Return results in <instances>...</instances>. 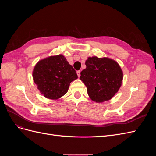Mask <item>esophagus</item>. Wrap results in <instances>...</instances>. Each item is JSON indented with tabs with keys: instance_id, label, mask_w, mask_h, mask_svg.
Listing matches in <instances>:
<instances>
[{
	"instance_id": "34e87169",
	"label": "esophagus",
	"mask_w": 156,
	"mask_h": 156,
	"mask_svg": "<svg viewBox=\"0 0 156 156\" xmlns=\"http://www.w3.org/2000/svg\"><path fill=\"white\" fill-rule=\"evenodd\" d=\"M77 74L78 75V77H80V75H81V71L80 70H78L77 72Z\"/></svg>"
}]
</instances>
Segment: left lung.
<instances>
[{"mask_svg":"<svg viewBox=\"0 0 156 156\" xmlns=\"http://www.w3.org/2000/svg\"><path fill=\"white\" fill-rule=\"evenodd\" d=\"M85 64L80 79L86 85L90 98L98 103L109 100L122 84L123 73L119 65L115 60L96 56L89 57Z\"/></svg>","mask_w":156,"mask_h":156,"instance_id":"1","label":"left lung"}]
</instances>
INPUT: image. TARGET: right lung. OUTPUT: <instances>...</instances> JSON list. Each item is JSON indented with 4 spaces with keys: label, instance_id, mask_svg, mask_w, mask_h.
Masks as SVG:
<instances>
[{
    "label": "right lung",
    "instance_id": "right-lung-1",
    "mask_svg": "<svg viewBox=\"0 0 156 156\" xmlns=\"http://www.w3.org/2000/svg\"><path fill=\"white\" fill-rule=\"evenodd\" d=\"M32 75L41 93L51 100L63 96L68 92L70 83L77 79L75 70L62 55L39 61Z\"/></svg>",
    "mask_w": 156,
    "mask_h": 156
}]
</instances>
